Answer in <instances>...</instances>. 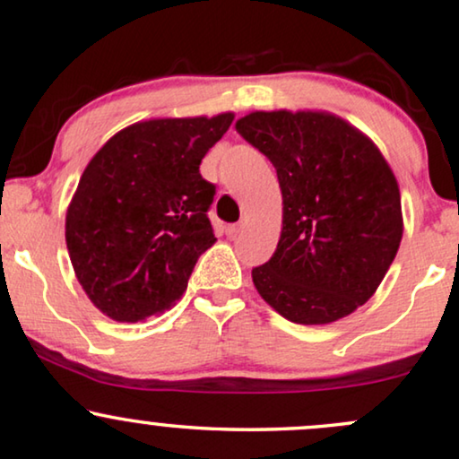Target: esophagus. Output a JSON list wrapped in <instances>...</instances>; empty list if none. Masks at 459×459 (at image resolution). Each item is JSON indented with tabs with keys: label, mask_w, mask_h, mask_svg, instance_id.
Returning <instances> with one entry per match:
<instances>
[{
	"label": "esophagus",
	"mask_w": 459,
	"mask_h": 459,
	"mask_svg": "<svg viewBox=\"0 0 459 459\" xmlns=\"http://www.w3.org/2000/svg\"><path fill=\"white\" fill-rule=\"evenodd\" d=\"M241 224H229V227L227 229H224V232H227V235L229 237H237L238 235V232H241Z\"/></svg>",
	"instance_id": "34e87169"
}]
</instances>
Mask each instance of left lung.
Instances as JSON below:
<instances>
[{"label":"left lung","instance_id":"1","mask_svg":"<svg viewBox=\"0 0 459 459\" xmlns=\"http://www.w3.org/2000/svg\"><path fill=\"white\" fill-rule=\"evenodd\" d=\"M237 133L279 177L282 230L251 270L264 301L297 325H328L370 299L403 235L402 195L378 147L326 112H251Z\"/></svg>","mask_w":459,"mask_h":459}]
</instances>
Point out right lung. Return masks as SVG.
Here are the masks:
<instances>
[{"label":"right lung","mask_w":459,"mask_h":459,"mask_svg":"<svg viewBox=\"0 0 459 459\" xmlns=\"http://www.w3.org/2000/svg\"><path fill=\"white\" fill-rule=\"evenodd\" d=\"M235 114L153 118L95 153L66 212V247L93 306L116 322L162 314L214 245L216 186L199 174Z\"/></svg>","instance_id":"1"}]
</instances>
